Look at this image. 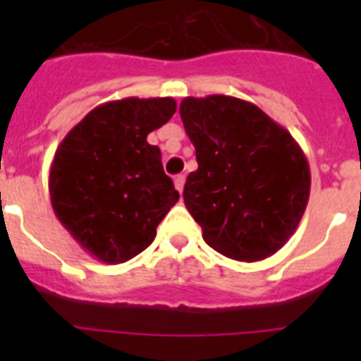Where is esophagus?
Returning a JSON list of instances; mask_svg holds the SVG:
<instances>
[{
	"label": "esophagus",
	"instance_id": "esophagus-1",
	"mask_svg": "<svg viewBox=\"0 0 361 361\" xmlns=\"http://www.w3.org/2000/svg\"><path fill=\"white\" fill-rule=\"evenodd\" d=\"M184 183H186V177H184V175H175L173 184H175V190H177L178 193H183Z\"/></svg>",
	"mask_w": 361,
	"mask_h": 361
}]
</instances>
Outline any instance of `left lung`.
Wrapping results in <instances>:
<instances>
[{"mask_svg":"<svg viewBox=\"0 0 361 361\" xmlns=\"http://www.w3.org/2000/svg\"><path fill=\"white\" fill-rule=\"evenodd\" d=\"M178 111L199 162L184 204L206 244L238 262L275 255L309 200L311 171L298 142L257 104L231 95L184 97Z\"/></svg>","mask_w":361,"mask_h":361,"instance_id":"left-lung-1","label":"left lung"}]
</instances>
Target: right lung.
<instances>
[{
    "instance_id": "right-lung-1",
    "label": "right lung",
    "mask_w": 361,
    "mask_h": 361,
    "mask_svg": "<svg viewBox=\"0 0 361 361\" xmlns=\"http://www.w3.org/2000/svg\"><path fill=\"white\" fill-rule=\"evenodd\" d=\"M177 110L173 97L99 104L57 146L49 191L63 228L90 257L123 264L145 251L178 200L146 137Z\"/></svg>"
}]
</instances>
